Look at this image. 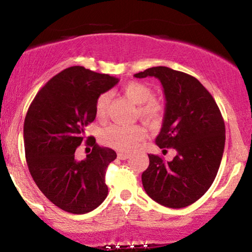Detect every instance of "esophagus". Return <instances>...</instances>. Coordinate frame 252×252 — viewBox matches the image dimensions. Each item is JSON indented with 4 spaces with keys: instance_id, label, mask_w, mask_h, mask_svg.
I'll return each mask as SVG.
<instances>
[{
    "instance_id": "obj_1",
    "label": "esophagus",
    "mask_w": 252,
    "mask_h": 252,
    "mask_svg": "<svg viewBox=\"0 0 252 252\" xmlns=\"http://www.w3.org/2000/svg\"><path fill=\"white\" fill-rule=\"evenodd\" d=\"M117 156L120 160H126V158H129V154H126V153H118Z\"/></svg>"
}]
</instances>
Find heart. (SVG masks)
<instances>
[{"label":"heart","mask_w":252,"mask_h":252,"mask_svg":"<svg viewBox=\"0 0 252 252\" xmlns=\"http://www.w3.org/2000/svg\"><path fill=\"white\" fill-rule=\"evenodd\" d=\"M123 94L132 103L137 104V115L144 123L158 126L162 122L164 104L153 98V90L141 82H130L123 86ZM110 104V94H102L97 98L96 115L99 120L105 117ZM146 137V130L141 126H120L111 124L102 131L104 144L121 152H130Z\"/></svg>","instance_id":"b5f03b06"}]
</instances>
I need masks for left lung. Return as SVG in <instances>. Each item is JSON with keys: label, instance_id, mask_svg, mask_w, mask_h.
Segmentation results:
<instances>
[{"label": "left lung", "instance_id": "1", "mask_svg": "<svg viewBox=\"0 0 252 252\" xmlns=\"http://www.w3.org/2000/svg\"><path fill=\"white\" fill-rule=\"evenodd\" d=\"M155 77L162 84L166 111L155 142L174 148L166 162L148 154L142 173L143 189L153 200L170 209H182L200 199L215 181L225 146V124L216 100L194 77L164 66L134 74Z\"/></svg>", "mask_w": 252, "mask_h": 252}]
</instances>
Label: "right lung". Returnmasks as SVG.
<instances>
[{"label":"right lung","mask_w":252,"mask_h":252,"mask_svg":"<svg viewBox=\"0 0 252 252\" xmlns=\"http://www.w3.org/2000/svg\"><path fill=\"white\" fill-rule=\"evenodd\" d=\"M117 83L118 78L72 66L46 83L26 115L25 153L32 178L48 200L68 213L91 212L108 195L105 172L116 152L90 136L91 153L82 161L74 155L96 118L97 98Z\"/></svg>","instance_id":"1"}]
</instances>
